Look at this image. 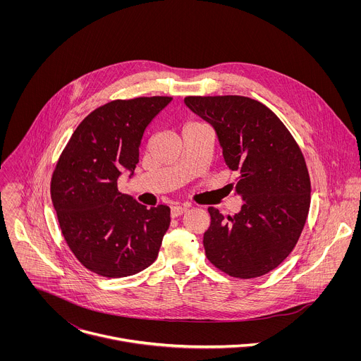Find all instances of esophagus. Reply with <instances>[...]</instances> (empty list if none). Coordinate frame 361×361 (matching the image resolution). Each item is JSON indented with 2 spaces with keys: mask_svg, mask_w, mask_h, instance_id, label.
Instances as JSON below:
<instances>
[{
  "mask_svg": "<svg viewBox=\"0 0 361 361\" xmlns=\"http://www.w3.org/2000/svg\"><path fill=\"white\" fill-rule=\"evenodd\" d=\"M186 211H188V208H186V207H172V208H171V216H172V218H178V216L183 215Z\"/></svg>",
  "mask_w": 361,
  "mask_h": 361,
  "instance_id": "34e87169",
  "label": "esophagus"
}]
</instances>
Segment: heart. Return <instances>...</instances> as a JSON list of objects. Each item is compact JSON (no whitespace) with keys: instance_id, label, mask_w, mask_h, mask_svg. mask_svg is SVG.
Wrapping results in <instances>:
<instances>
[{"instance_id":"obj_1","label":"heart","mask_w":361,"mask_h":361,"mask_svg":"<svg viewBox=\"0 0 361 361\" xmlns=\"http://www.w3.org/2000/svg\"><path fill=\"white\" fill-rule=\"evenodd\" d=\"M192 125H197V123H189V125H186V126H192Z\"/></svg>"}]
</instances>
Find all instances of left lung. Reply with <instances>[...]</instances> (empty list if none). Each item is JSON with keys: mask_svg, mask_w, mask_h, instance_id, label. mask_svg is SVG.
<instances>
[{"mask_svg": "<svg viewBox=\"0 0 361 361\" xmlns=\"http://www.w3.org/2000/svg\"><path fill=\"white\" fill-rule=\"evenodd\" d=\"M185 104L214 128L225 164L239 172L235 189L245 202L226 219L208 208L207 258L235 278L265 275L290 255L307 219L311 185L302 150L257 100L190 96Z\"/></svg>", "mask_w": 361, "mask_h": 361, "instance_id": "1", "label": "left lung"}]
</instances>
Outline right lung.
Returning a JSON list of instances; mask_svg holds the SVG:
<instances>
[{"instance_id":"right-lung-1","label":"right lung","mask_w":361,"mask_h":361,"mask_svg":"<svg viewBox=\"0 0 361 361\" xmlns=\"http://www.w3.org/2000/svg\"><path fill=\"white\" fill-rule=\"evenodd\" d=\"M172 97L115 100L89 114L59 157L51 200L62 235L76 258L105 278L135 275L158 256L169 207L147 208L118 190L133 176L146 128Z\"/></svg>"}]
</instances>
